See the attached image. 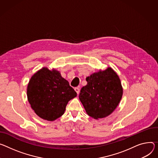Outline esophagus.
<instances>
[{
    "label": "esophagus",
    "instance_id": "obj_1",
    "mask_svg": "<svg viewBox=\"0 0 158 158\" xmlns=\"http://www.w3.org/2000/svg\"><path fill=\"white\" fill-rule=\"evenodd\" d=\"M74 89H75L76 92L77 93V94H79V92H80V89H79V88H74Z\"/></svg>",
    "mask_w": 158,
    "mask_h": 158
}]
</instances>
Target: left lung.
Instances as JSON below:
<instances>
[{
    "label": "left lung",
    "instance_id": "obj_1",
    "mask_svg": "<svg viewBox=\"0 0 158 158\" xmlns=\"http://www.w3.org/2000/svg\"><path fill=\"white\" fill-rule=\"evenodd\" d=\"M87 85L79 95L85 111L94 119L108 117L118 105L123 95L120 79L111 67L99 70L86 77Z\"/></svg>",
    "mask_w": 158,
    "mask_h": 158
}]
</instances>
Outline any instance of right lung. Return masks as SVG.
I'll use <instances>...</instances> for the list:
<instances>
[{"label":"right lung","mask_w":158,"mask_h":158,"mask_svg":"<svg viewBox=\"0 0 158 158\" xmlns=\"http://www.w3.org/2000/svg\"><path fill=\"white\" fill-rule=\"evenodd\" d=\"M76 92L60 73L43 67L31 77L27 87V97L31 108L41 118L54 121L64 113Z\"/></svg>","instance_id":"add662e5"}]
</instances>
